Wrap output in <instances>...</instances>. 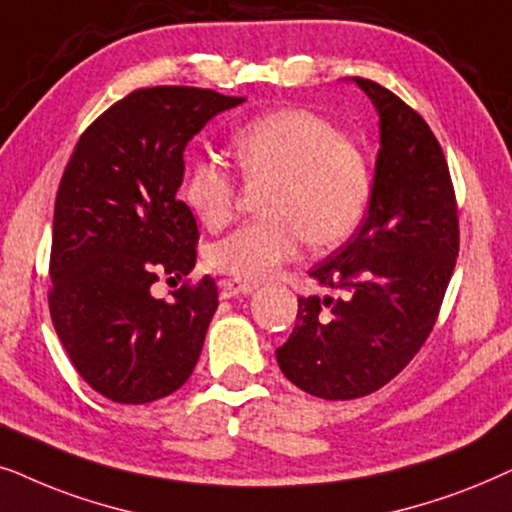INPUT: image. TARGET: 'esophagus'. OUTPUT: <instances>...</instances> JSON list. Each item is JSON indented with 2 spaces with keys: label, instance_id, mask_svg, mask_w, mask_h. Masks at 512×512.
<instances>
[{
  "label": "esophagus",
  "instance_id": "obj_1",
  "mask_svg": "<svg viewBox=\"0 0 512 512\" xmlns=\"http://www.w3.org/2000/svg\"><path fill=\"white\" fill-rule=\"evenodd\" d=\"M255 290L252 283H238V281H220V297L222 299H231L238 295H250Z\"/></svg>",
  "mask_w": 512,
  "mask_h": 512
}]
</instances>
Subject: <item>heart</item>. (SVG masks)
I'll return each mask as SVG.
<instances>
[{
    "instance_id": "obj_1",
    "label": "heart",
    "mask_w": 512,
    "mask_h": 512,
    "mask_svg": "<svg viewBox=\"0 0 512 512\" xmlns=\"http://www.w3.org/2000/svg\"><path fill=\"white\" fill-rule=\"evenodd\" d=\"M236 166L252 182H271L264 215L208 250L210 267L236 281H262L297 255L299 243L335 248L360 227L372 199V173L360 149L335 124L283 109L245 124L234 135ZM187 206L210 229L234 213L236 177L224 163L201 156L187 168Z\"/></svg>"
}]
</instances>
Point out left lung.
<instances>
[{"mask_svg":"<svg viewBox=\"0 0 512 512\" xmlns=\"http://www.w3.org/2000/svg\"><path fill=\"white\" fill-rule=\"evenodd\" d=\"M379 117L372 199L360 229L309 271L344 297H299L276 360L325 400L374 393L431 335L459 255V220L445 154L424 119L388 88L351 79Z\"/></svg>","mask_w":512,"mask_h":512,"instance_id":"left-lung-1","label":"left lung"}]
</instances>
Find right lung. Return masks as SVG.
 Masks as SVG:
<instances>
[{
    "label": "right lung",
    "mask_w": 512,
    "mask_h": 512,
    "mask_svg": "<svg viewBox=\"0 0 512 512\" xmlns=\"http://www.w3.org/2000/svg\"><path fill=\"white\" fill-rule=\"evenodd\" d=\"M241 102L210 88H140L86 128L67 163L53 213L51 318L77 372L114 403L166 398L201 356L217 309L213 278L168 302L149 288L194 269L199 227L175 196L182 154Z\"/></svg>",
    "instance_id": "add662e5"
}]
</instances>
